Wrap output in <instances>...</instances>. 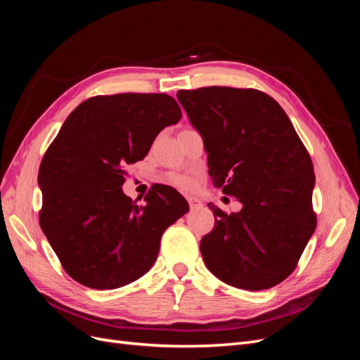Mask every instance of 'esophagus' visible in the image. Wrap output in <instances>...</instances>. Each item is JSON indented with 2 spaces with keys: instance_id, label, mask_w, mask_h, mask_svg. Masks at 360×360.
Here are the masks:
<instances>
[{
  "instance_id": "esophagus-1",
  "label": "esophagus",
  "mask_w": 360,
  "mask_h": 360,
  "mask_svg": "<svg viewBox=\"0 0 360 360\" xmlns=\"http://www.w3.org/2000/svg\"><path fill=\"white\" fill-rule=\"evenodd\" d=\"M188 202H189V207H191L192 210H193V209H201V207H202V201H201L200 198L191 197V198H188Z\"/></svg>"
}]
</instances>
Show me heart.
Segmentation results:
<instances>
[{
	"label": "heart",
	"mask_w": 360,
	"mask_h": 360,
	"mask_svg": "<svg viewBox=\"0 0 360 360\" xmlns=\"http://www.w3.org/2000/svg\"><path fill=\"white\" fill-rule=\"evenodd\" d=\"M168 181L181 191H192L197 188V179L192 176H186V174H172L169 176Z\"/></svg>",
	"instance_id": "heart-1"
}]
</instances>
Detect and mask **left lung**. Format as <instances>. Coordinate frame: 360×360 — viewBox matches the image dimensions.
Here are the masks:
<instances>
[{
    "instance_id": "1",
    "label": "left lung",
    "mask_w": 360,
    "mask_h": 360,
    "mask_svg": "<svg viewBox=\"0 0 360 360\" xmlns=\"http://www.w3.org/2000/svg\"><path fill=\"white\" fill-rule=\"evenodd\" d=\"M177 99L204 141L213 184L243 205L226 214L209 204L214 226L200 245L207 269L242 290L275 287L296 269L317 225L309 153L263 91L204 86Z\"/></svg>"
}]
</instances>
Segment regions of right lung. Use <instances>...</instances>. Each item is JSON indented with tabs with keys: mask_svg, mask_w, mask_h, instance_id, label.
Segmentation results:
<instances>
[{
	"mask_svg": "<svg viewBox=\"0 0 360 360\" xmlns=\"http://www.w3.org/2000/svg\"><path fill=\"white\" fill-rule=\"evenodd\" d=\"M180 118L168 94L123 93L86 99L61 126L39 169L40 226L76 282L112 290L146 275L163 231L188 213V201L165 184L151 188L146 205L122 189L123 168Z\"/></svg>",
	"mask_w": 360,
	"mask_h": 360,
	"instance_id": "1",
	"label": "right lung"
}]
</instances>
